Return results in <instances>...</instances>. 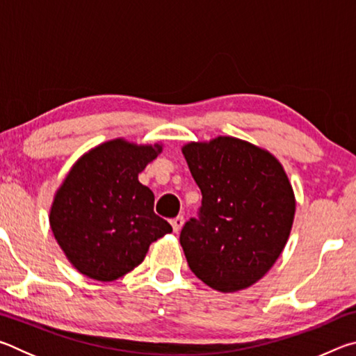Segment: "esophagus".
<instances>
[{
  "label": "esophagus",
  "instance_id": "esophagus-1",
  "mask_svg": "<svg viewBox=\"0 0 356 356\" xmlns=\"http://www.w3.org/2000/svg\"><path fill=\"white\" fill-rule=\"evenodd\" d=\"M171 226L174 232H179L184 226V216H176V218L171 220Z\"/></svg>",
  "mask_w": 356,
  "mask_h": 356
}]
</instances>
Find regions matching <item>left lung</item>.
Listing matches in <instances>:
<instances>
[{
    "label": "left lung",
    "instance_id": "8db88e82",
    "mask_svg": "<svg viewBox=\"0 0 356 356\" xmlns=\"http://www.w3.org/2000/svg\"><path fill=\"white\" fill-rule=\"evenodd\" d=\"M202 193L200 220L180 232L186 262L218 292L254 284L284 250L295 216V195L275 155L234 136L182 147Z\"/></svg>",
    "mask_w": 356,
    "mask_h": 356
}]
</instances>
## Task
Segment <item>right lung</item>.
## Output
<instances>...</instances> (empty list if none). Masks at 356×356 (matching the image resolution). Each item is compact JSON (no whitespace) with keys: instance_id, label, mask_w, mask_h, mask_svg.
Masks as SVG:
<instances>
[{"instance_id":"obj_1","label":"right lung","mask_w":356,"mask_h":356,"mask_svg":"<svg viewBox=\"0 0 356 356\" xmlns=\"http://www.w3.org/2000/svg\"><path fill=\"white\" fill-rule=\"evenodd\" d=\"M161 144L118 138L81 155L50 209L58 245L78 272L114 281L138 267L155 240L172 232L154 212V193L138 180Z\"/></svg>"}]
</instances>
